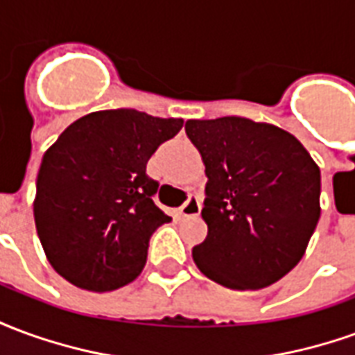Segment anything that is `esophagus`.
Listing matches in <instances>:
<instances>
[{"label": "esophagus", "mask_w": 355, "mask_h": 355, "mask_svg": "<svg viewBox=\"0 0 355 355\" xmlns=\"http://www.w3.org/2000/svg\"><path fill=\"white\" fill-rule=\"evenodd\" d=\"M201 211V201L198 196H190L188 200H186L184 205H180L178 209V213L180 216H198Z\"/></svg>", "instance_id": "obj_1"}]
</instances>
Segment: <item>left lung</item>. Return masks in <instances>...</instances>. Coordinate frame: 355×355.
I'll list each match as a JSON object with an SVG mask.
<instances>
[{"label": "left lung", "instance_id": "8db88e82", "mask_svg": "<svg viewBox=\"0 0 355 355\" xmlns=\"http://www.w3.org/2000/svg\"><path fill=\"white\" fill-rule=\"evenodd\" d=\"M207 186V238L196 266L230 289H262L289 274L320 220L321 175L291 132L238 116L188 119Z\"/></svg>", "mask_w": 355, "mask_h": 355}]
</instances>
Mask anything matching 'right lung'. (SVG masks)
<instances>
[{"instance_id":"right-lung-1","label":"right lung","mask_w":355,"mask_h":355,"mask_svg":"<svg viewBox=\"0 0 355 355\" xmlns=\"http://www.w3.org/2000/svg\"><path fill=\"white\" fill-rule=\"evenodd\" d=\"M184 121L131 108L80 117L45 152L34 218L47 261L80 289L114 291L146 264L150 238L171 216L154 203L146 163Z\"/></svg>"}]
</instances>
